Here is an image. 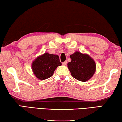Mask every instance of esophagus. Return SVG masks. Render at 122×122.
I'll list each match as a JSON object with an SVG mask.
<instances>
[{
    "label": "esophagus",
    "mask_w": 122,
    "mask_h": 122,
    "mask_svg": "<svg viewBox=\"0 0 122 122\" xmlns=\"http://www.w3.org/2000/svg\"><path fill=\"white\" fill-rule=\"evenodd\" d=\"M66 64H67V61H64V62L62 63V65H63L65 66V65H66Z\"/></svg>",
    "instance_id": "34e87169"
}]
</instances>
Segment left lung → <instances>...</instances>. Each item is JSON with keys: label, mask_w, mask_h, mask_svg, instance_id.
I'll list each match as a JSON object with an SVG mask.
<instances>
[{"label": "left lung", "mask_w": 122, "mask_h": 122, "mask_svg": "<svg viewBox=\"0 0 122 122\" xmlns=\"http://www.w3.org/2000/svg\"><path fill=\"white\" fill-rule=\"evenodd\" d=\"M70 57L71 61L67 64V66L74 78L85 82L92 77L96 70V64L89 56L76 51Z\"/></svg>", "instance_id": "left-lung-1"}]
</instances>
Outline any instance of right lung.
I'll return each mask as SVG.
<instances>
[{
  "label": "right lung",
  "instance_id": "obj_1",
  "mask_svg": "<svg viewBox=\"0 0 122 122\" xmlns=\"http://www.w3.org/2000/svg\"><path fill=\"white\" fill-rule=\"evenodd\" d=\"M61 65L58 56L46 52L38 57L33 61L32 70L38 79L45 80L51 77L56 69Z\"/></svg>",
  "mask_w": 122,
  "mask_h": 122
}]
</instances>
